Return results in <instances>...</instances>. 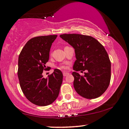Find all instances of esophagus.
<instances>
[{
    "label": "esophagus",
    "instance_id": "1",
    "mask_svg": "<svg viewBox=\"0 0 129 129\" xmlns=\"http://www.w3.org/2000/svg\"><path fill=\"white\" fill-rule=\"evenodd\" d=\"M69 75V73L68 72H63V75H64V76H68Z\"/></svg>",
    "mask_w": 129,
    "mask_h": 129
}]
</instances>
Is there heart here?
<instances>
[{
	"label": "heart",
	"mask_w": 129,
	"mask_h": 129,
	"mask_svg": "<svg viewBox=\"0 0 129 129\" xmlns=\"http://www.w3.org/2000/svg\"><path fill=\"white\" fill-rule=\"evenodd\" d=\"M61 68H62V69H66L67 68V67L62 66V67H61Z\"/></svg>",
	"instance_id": "b5f03b06"
}]
</instances>
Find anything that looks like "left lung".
I'll return each mask as SVG.
<instances>
[{
	"label": "left lung",
	"mask_w": 129,
	"mask_h": 129,
	"mask_svg": "<svg viewBox=\"0 0 129 129\" xmlns=\"http://www.w3.org/2000/svg\"><path fill=\"white\" fill-rule=\"evenodd\" d=\"M61 38L75 49L76 60L72 72L74 86L82 97L94 99L106 91L111 80V64L104 46L91 36L80 34H63ZM79 70H86L80 76Z\"/></svg>",
	"instance_id": "8db88e82"
}]
</instances>
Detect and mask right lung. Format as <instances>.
<instances>
[{"label": "right lung", "instance_id": "obj_1", "mask_svg": "<svg viewBox=\"0 0 129 129\" xmlns=\"http://www.w3.org/2000/svg\"><path fill=\"white\" fill-rule=\"evenodd\" d=\"M57 35L38 36L28 40L18 57V76L26 99L38 106L52 104L58 97L63 75L58 69L46 78L42 75Z\"/></svg>", "mask_w": 129, "mask_h": 129}]
</instances>
